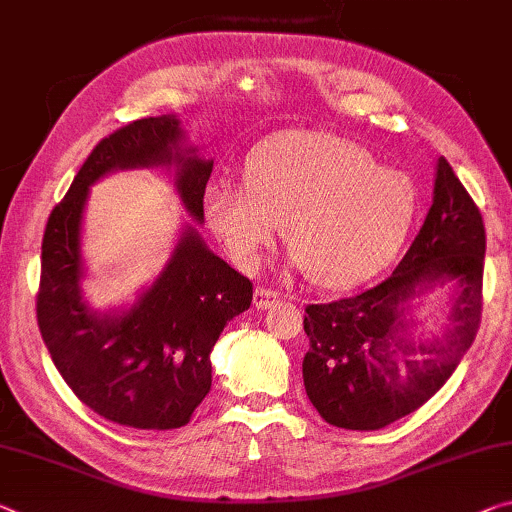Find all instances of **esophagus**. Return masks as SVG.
Here are the masks:
<instances>
[{"instance_id": "34e87169", "label": "esophagus", "mask_w": 512, "mask_h": 512, "mask_svg": "<svg viewBox=\"0 0 512 512\" xmlns=\"http://www.w3.org/2000/svg\"><path fill=\"white\" fill-rule=\"evenodd\" d=\"M280 300V294L273 289H266V287H257L255 289V307L257 310H269L275 303Z\"/></svg>"}]
</instances>
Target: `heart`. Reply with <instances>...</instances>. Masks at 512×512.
<instances>
[{"label":"heart","instance_id":"1","mask_svg":"<svg viewBox=\"0 0 512 512\" xmlns=\"http://www.w3.org/2000/svg\"><path fill=\"white\" fill-rule=\"evenodd\" d=\"M243 189L209 186L205 214L241 269L253 271L285 230L291 259L328 289L355 287L392 262L417 212V186L360 143L287 129L248 152Z\"/></svg>","mask_w":512,"mask_h":512}]
</instances>
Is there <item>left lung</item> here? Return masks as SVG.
<instances>
[{"mask_svg":"<svg viewBox=\"0 0 512 512\" xmlns=\"http://www.w3.org/2000/svg\"><path fill=\"white\" fill-rule=\"evenodd\" d=\"M483 257V216L440 157L433 205L394 273L358 296L305 307L303 380L316 412L346 431H378L431 399L478 332ZM435 286L452 291L450 326L417 340L407 310Z\"/></svg>","mask_w":512,"mask_h":512,"instance_id":"left-lung-1","label":"left lung"}]
</instances>
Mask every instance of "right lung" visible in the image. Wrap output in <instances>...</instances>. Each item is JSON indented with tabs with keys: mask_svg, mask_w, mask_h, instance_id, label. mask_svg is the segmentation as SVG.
Here are the masks:
<instances>
[{
	"mask_svg": "<svg viewBox=\"0 0 512 512\" xmlns=\"http://www.w3.org/2000/svg\"><path fill=\"white\" fill-rule=\"evenodd\" d=\"M180 118H141L95 145L45 225L36 296L38 328L77 399L113 424L170 431L189 424L212 387V348L227 321L248 310L253 282L186 227L164 271L118 314L81 298V214L88 186L123 168L175 166L177 191L198 223L214 161L182 148Z\"/></svg>",
	"mask_w": 512,
	"mask_h": 512,
	"instance_id": "1",
	"label": "right lung"
}]
</instances>
